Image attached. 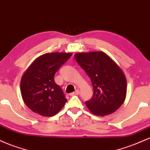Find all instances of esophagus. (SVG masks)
Listing matches in <instances>:
<instances>
[{"label":"esophagus","instance_id":"esophagus-1","mask_svg":"<svg viewBox=\"0 0 150 150\" xmlns=\"http://www.w3.org/2000/svg\"><path fill=\"white\" fill-rule=\"evenodd\" d=\"M79 94H80V90H78V89H77V90H75V92H73V93H70V96L78 95Z\"/></svg>","mask_w":150,"mask_h":150}]
</instances>
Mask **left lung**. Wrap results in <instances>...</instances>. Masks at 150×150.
I'll return each mask as SVG.
<instances>
[{
  "mask_svg": "<svg viewBox=\"0 0 150 150\" xmlns=\"http://www.w3.org/2000/svg\"><path fill=\"white\" fill-rule=\"evenodd\" d=\"M74 56L92 81L93 97L85 102L89 111L99 116L114 113L126 97L127 81L123 70L103 51L77 53Z\"/></svg>",
  "mask_w": 150,
  "mask_h": 150,
  "instance_id": "left-lung-1",
  "label": "left lung"
}]
</instances>
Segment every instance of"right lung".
<instances>
[{
  "mask_svg": "<svg viewBox=\"0 0 150 150\" xmlns=\"http://www.w3.org/2000/svg\"><path fill=\"white\" fill-rule=\"evenodd\" d=\"M72 53H46L36 58L22 75L20 92L30 110L42 116L57 114L67 99L54 81V75Z\"/></svg>",
  "mask_w": 150,
  "mask_h": 150,
  "instance_id": "add662e5",
  "label": "right lung"
}]
</instances>
